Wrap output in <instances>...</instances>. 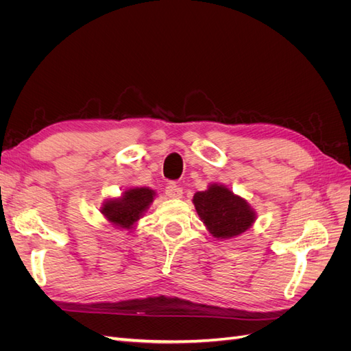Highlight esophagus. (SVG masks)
I'll return each mask as SVG.
<instances>
[{"instance_id": "34e87169", "label": "esophagus", "mask_w": 351, "mask_h": 351, "mask_svg": "<svg viewBox=\"0 0 351 351\" xmlns=\"http://www.w3.org/2000/svg\"><path fill=\"white\" fill-rule=\"evenodd\" d=\"M165 195L168 199H180L183 196V189L178 187L176 183H169L165 189Z\"/></svg>"}]
</instances>
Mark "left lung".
Here are the masks:
<instances>
[{"mask_svg": "<svg viewBox=\"0 0 351 351\" xmlns=\"http://www.w3.org/2000/svg\"><path fill=\"white\" fill-rule=\"evenodd\" d=\"M192 202L209 234L218 240L241 236L258 218L249 202L226 184L210 183L204 192H196Z\"/></svg>", "mask_w": 351, "mask_h": 351, "instance_id": "left-lung-1", "label": "left lung"}]
</instances>
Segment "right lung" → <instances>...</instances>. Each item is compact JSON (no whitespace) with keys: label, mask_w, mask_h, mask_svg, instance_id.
Returning <instances> with one entry per match:
<instances>
[{"label":"right lung","mask_w":351,"mask_h":351,"mask_svg":"<svg viewBox=\"0 0 351 351\" xmlns=\"http://www.w3.org/2000/svg\"><path fill=\"white\" fill-rule=\"evenodd\" d=\"M155 197L156 192L154 189L129 187L120 196L105 199L99 210L112 227L132 231L143 218Z\"/></svg>","instance_id":"right-lung-1"}]
</instances>
